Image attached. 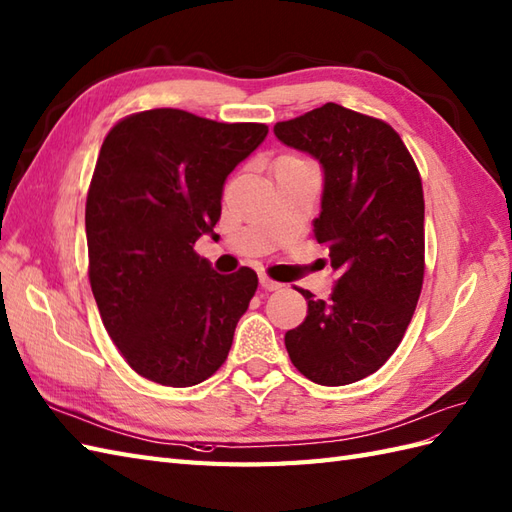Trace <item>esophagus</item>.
Wrapping results in <instances>:
<instances>
[{
  "mask_svg": "<svg viewBox=\"0 0 512 512\" xmlns=\"http://www.w3.org/2000/svg\"><path fill=\"white\" fill-rule=\"evenodd\" d=\"M259 285H261V288H264V290H268V292H275V290L281 288V283L275 281V279H270L268 275H261V277H259Z\"/></svg>",
  "mask_w": 512,
  "mask_h": 512,
  "instance_id": "esophagus-1",
  "label": "esophagus"
}]
</instances>
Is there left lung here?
Here are the masks:
<instances>
[{"label": "left lung", "instance_id": "8db88e82", "mask_svg": "<svg viewBox=\"0 0 512 512\" xmlns=\"http://www.w3.org/2000/svg\"><path fill=\"white\" fill-rule=\"evenodd\" d=\"M285 146L325 172L314 240L329 248L336 285L307 301L285 334L292 364L320 386H344L386 364L412 320L425 272V200L417 163L399 133L377 117L327 102L275 124Z\"/></svg>", "mask_w": 512, "mask_h": 512}]
</instances>
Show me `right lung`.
<instances>
[{
    "instance_id": "obj_1",
    "label": "right lung",
    "mask_w": 512,
    "mask_h": 512,
    "mask_svg": "<svg viewBox=\"0 0 512 512\" xmlns=\"http://www.w3.org/2000/svg\"><path fill=\"white\" fill-rule=\"evenodd\" d=\"M266 135L152 109L104 137L85 209L91 292L117 351L154 384L194 386L227 360L257 275H218L194 244L213 235L224 181Z\"/></svg>"
}]
</instances>
